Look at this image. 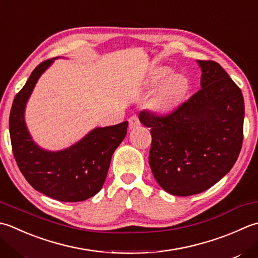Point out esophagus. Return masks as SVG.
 Masks as SVG:
<instances>
[{"mask_svg": "<svg viewBox=\"0 0 258 258\" xmlns=\"http://www.w3.org/2000/svg\"><path fill=\"white\" fill-rule=\"evenodd\" d=\"M128 123H130V128H131V130L136 128V127H138V126H140V124H141L139 117H136V116H132V117H130Z\"/></svg>", "mask_w": 258, "mask_h": 258, "instance_id": "esophagus-1", "label": "esophagus"}]
</instances>
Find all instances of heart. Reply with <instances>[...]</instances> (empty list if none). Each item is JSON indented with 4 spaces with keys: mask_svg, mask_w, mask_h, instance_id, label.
Here are the masks:
<instances>
[{
    "mask_svg": "<svg viewBox=\"0 0 258 258\" xmlns=\"http://www.w3.org/2000/svg\"><path fill=\"white\" fill-rule=\"evenodd\" d=\"M170 75L171 72L169 69L160 70L158 75L155 76L153 84L155 86L161 85L166 79L170 77ZM185 89L186 82L182 76H172V77L164 83V85L161 87L160 92L156 95L154 103L155 108L160 110V112H169V110L174 108L178 105L185 93Z\"/></svg>",
    "mask_w": 258,
    "mask_h": 258,
    "instance_id": "1",
    "label": "heart"
}]
</instances>
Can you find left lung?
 <instances>
[{"label": "left lung", "instance_id": "obj_1", "mask_svg": "<svg viewBox=\"0 0 258 258\" xmlns=\"http://www.w3.org/2000/svg\"><path fill=\"white\" fill-rule=\"evenodd\" d=\"M201 89L166 116L141 112L151 128L149 163L159 185L174 196L209 189L233 168L243 144L244 97L219 63L197 60Z\"/></svg>", "mask_w": 258, "mask_h": 258}]
</instances>
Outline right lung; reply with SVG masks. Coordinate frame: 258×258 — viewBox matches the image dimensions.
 <instances>
[{"label":"right lung","instance_id":"add662e5","mask_svg":"<svg viewBox=\"0 0 258 258\" xmlns=\"http://www.w3.org/2000/svg\"><path fill=\"white\" fill-rule=\"evenodd\" d=\"M53 61L40 63L15 96L10 113V136L19 169L35 190L55 200L77 203L103 188L112 155L126 136L128 122L96 127L67 149L40 148L29 133L24 112L40 76Z\"/></svg>","mask_w":258,"mask_h":258}]
</instances>
